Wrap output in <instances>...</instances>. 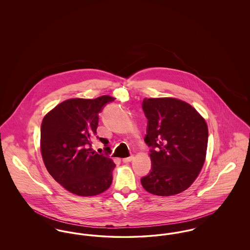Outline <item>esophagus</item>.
Masks as SVG:
<instances>
[{
    "mask_svg": "<svg viewBox=\"0 0 250 250\" xmlns=\"http://www.w3.org/2000/svg\"><path fill=\"white\" fill-rule=\"evenodd\" d=\"M134 159V156L133 155H130V156H128V157H125V158H123V162L124 163H128V162H130Z\"/></svg>",
    "mask_w": 250,
    "mask_h": 250,
    "instance_id": "34e87169",
    "label": "esophagus"
}]
</instances>
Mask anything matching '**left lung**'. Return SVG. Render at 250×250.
<instances>
[{
    "instance_id": "obj_1",
    "label": "left lung",
    "mask_w": 250,
    "mask_h": 250,
    "mask_svg": "<svg viewBox=\"0 0 250 250\" xmlns=\"http://www.w3.org/2000/svg\"><path fill=\"white\" fill-rule=\"evenodd\" d=\"M145 143L151 147L152 167L141 179L144 189L170 196L186 190L202 169L208 127L200 113L176 98H145Z\"/></svg>"
}]
</instances>
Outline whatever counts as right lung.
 I'll return each instance as SVG.
<instances>
[{"label": "right lung", "instance_id": "right-lung-1", "mask_svg": "<svg viewBox=\"0 0 250 250\" xmlns=\"http://www.w3.org/2000/svg\"><path fill=\"white\" fill-rule=\"evenodd\" d=\"M114 98H73L62 102L44 117L41 125V154L49 174L66 190L79 196H95L107 190L115 167L108 157V141L96 136L98 114ZM97 137L105 155L90 148Z\"/></svg>", "mask_w": 250, "mask_h": 250}]
</instances>
